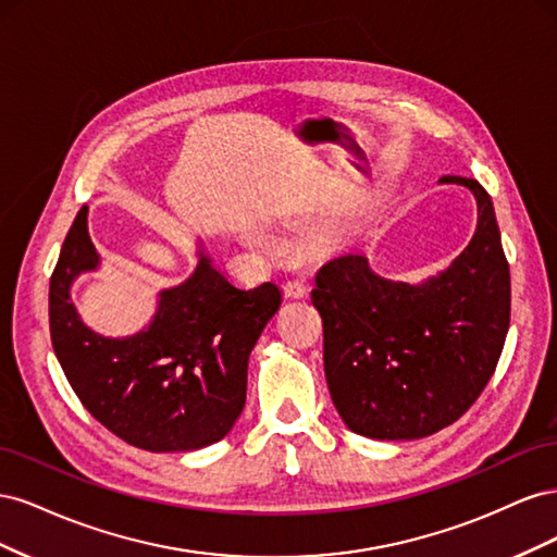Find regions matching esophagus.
I'll list each match as a JSON object with an SVG mask.
<instances>
[{"instance_id":"34e87169","label":"esophagus","mask_w":557,"mask_h":557,"mask_svg":"<svg viewBox=\"0 0 557 557\" xmlns=\"http://www.w3.org/2000/svg\"><path fill=\"white\" fill-rule=\"evenodd\" d=\"M283 290H285V297H290V299H305L309 295V288L301 281L285 283Z\"/></svg>"}]
</instances>
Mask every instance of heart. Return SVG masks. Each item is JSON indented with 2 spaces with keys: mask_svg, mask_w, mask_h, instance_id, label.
<instances>
[{
  "mask_svg": "<svg viewBox=\"0 0 557 557\" xmlns=\"http://www.w3.org/2000/svg\"><path fill=\"white\" fill-rule=\"evenodd\" d=\"M256 244H258L260 248H272V242H269L267 237H256Z\"/></svg>",
  "mask_w": 557,
  "mask_h": 557,
  "instance_id": "1",
  "label": "heart"
}]
</instances>
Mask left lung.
I'll use <instances>...</instances> for the list:
<instances>
[{"label":"left lung","instance_id":"1","mask_svg":"<svg viewBox=\"0 0 557 557\" xmlns=\"http://www.w3.org/2000/svg\"><path fill=\"white\" fill-rule=\"evenodd\" d=\"M479 221L467 248L423 283L379 276L360 252L320 269L325 379L348 430L381 442L423 440L455 423L491 381L509 332L511 276L493 199L465 176Z\"/></svg>","mask_w":557,"mask_h":557}]
</instances>
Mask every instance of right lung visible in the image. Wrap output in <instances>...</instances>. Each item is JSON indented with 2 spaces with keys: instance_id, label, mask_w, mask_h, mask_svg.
I'll return each instance as SVG.
<instances>
[{
  "instance_id": "1",
  "label": "right lung",
  "mask_w": 557,
  "mask_h": 557,
  "mask_svg": "<svg viewBox=\"0 0 557 557\" xmlns=\"http://www.w3.org/2000/svg\"><path fill=\"white\" fill-rule=\"evenodd\" d=\"M102 258L83 207L50 276V339L74 393L99 423L150 453L197 450L221 442L246 404L248 358L281 307L274 283L234 285L197 244V267L158 293L137 334L104 336L83 323L74 281Z\"/></svg>"
}]
</instances>
